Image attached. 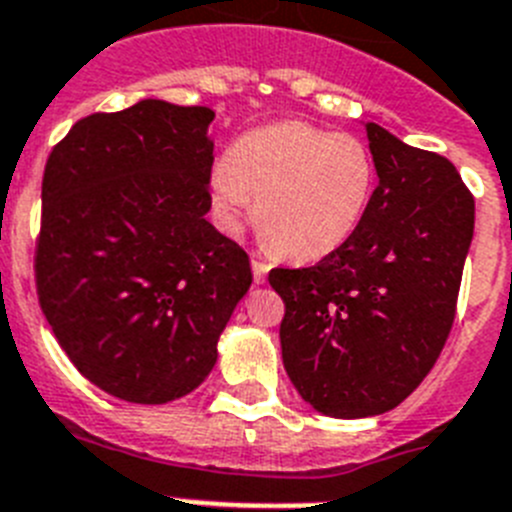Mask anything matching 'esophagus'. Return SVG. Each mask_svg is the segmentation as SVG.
Wrapping results in <instances>:
<instances>
[{"instance_id":"34e87169","label":"esophagus","mask_w":512,"mask_h":512,"mask_svg":"<svg viewBox=\"0 0 512 512\" xmlns=\"http://www.w3.org/2000/svg\"><path fill=\"white\" fill-rule=\"evenodd\" d=\"M267 270H270V262L262 260L260 255H252V273H255V283H265Z\"/></svg>"}]
</instances>
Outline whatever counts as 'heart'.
Segmentation results:
<instances>
[{"label": "heart", "instance_id": "heart-1", "mask_svg": "<svg viewBox=\"0 0 512 512\" xmlns=\"http://www.w3.org/2000/svg\"><path fill=\"white\" fill-rule=\"evenodd\" d=\"M375 158L349 132L288 119L239 137L211 173V199L227 227L257 199L255 219L278 255L313 262L347 245L375 193Z\"/></svg>", "mask_w": 512, "mask_h": 512}]
</instances>
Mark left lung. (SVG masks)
<instances>
[{
  "mask_svg": "<svg viewBox=\"0 0 512 512\" xmlns=\"http://www.w3.org/2000/svg\"><path fill=\"white\" fill-rule=\"evenodd\" d=\"M365 130L380 181L354 237L316 265L267 275L285 303V372L334 418L380 416L431 372L474 232V199L454 163L375 122Z\"/></svg>",
  "mask_w": 512,
  "mask_h": 512,
  "instance_id": "1",
  "label": "left lung"
}]
</instances>
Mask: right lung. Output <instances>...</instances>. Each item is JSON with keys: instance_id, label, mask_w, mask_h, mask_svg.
<instances>
[{"instance_id": "obj_1", "label": "right lung", "mask_w": 512, "mask_h": 512, "mask_svg": "<svg viewBox=\"0 0 512 512\" xmlns=\"http://www.w3.org/2000/svg\"><path fill=\"white\" fill-rule=\"evenodd\" d=\"M211 119L137 101L78 119L45 163L40 308L76 370L127 403L199 388L250 290L247 252L206 222Z\"/></svg>"}]
</instances>
